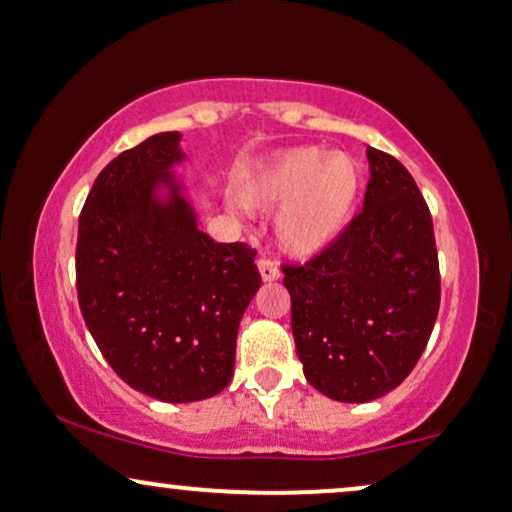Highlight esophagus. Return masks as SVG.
Masks as SVG:
<instances>
[{
	"label": "esophagus",
	"mask_w": 512,
	"mask_h": 512,
	"mask_svg": "<svg viewBox=\"0 0 512 512\" xmlns=\"http://www.w3.org/2000/svg\"><path fill=\"white\" fill-rule=\"evenodd\" d=\"M258 272H261L263 282L280 280V268H277V263L270 261V258H261V261H258Z\"/></svg>",
	"instance_id": "34e87169"
}]
</instances>
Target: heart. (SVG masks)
Here are the masks:
<instances>
[{
    "instance_id": "b5f03b06",
    "label": "heart",
    "mask_w": 512,
    "mask_h": 512,
    "mask_svg": "<svg viewBox=\"0 0 512 512\" xmlns=\"http://www.w3.org/2000/svg\"><path fill=\"white\" fill-rule=\"evenodd\" d=\"M362 192V167L343 152L294 145L261 159L237 181V199L249 211H272L275 240L291 258L320 256L353 223Z\"/></svg>"
}]
</instances>
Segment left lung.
Segmentation results:
<instances>
[{
    "instance_id": "left-lung-1",
    "label": "left lung",
    "mask_w": 512,
    "mask_h": 512,
    "mask_svg": "<svg viewBox=\"0 0 512 512\" xmlns=\"http://www.w3.org/2000/svg\"><path fill=\"white\" fill-rule=\"evenodd\" d=\"M364 207L341 240L305 265H282L291 331L313 388L371 402L416 367L440 310L433 218L407 169L367 148Z\"/></svg>"
}]
</instances>
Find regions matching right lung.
Segmentation results:
<instances>
[{
  "label": "right lung",
  "mask_w": 512,
  "mask_h": 512,
  "mask_svg": "<svg viewBox=\"0 0 512 512\" xmlns=\"http://www.w3.org/2000/svg\"><path fill=\"white\" fill-rule=\"evenodd\" d=\"M181 134L124 150L86 197L77 232V298L115 374L162 402L228 388L240 320L261 287L256 251L197 228L171 169Z\"/></svg>",
  "instance_id": "1"
}]
</instances>
